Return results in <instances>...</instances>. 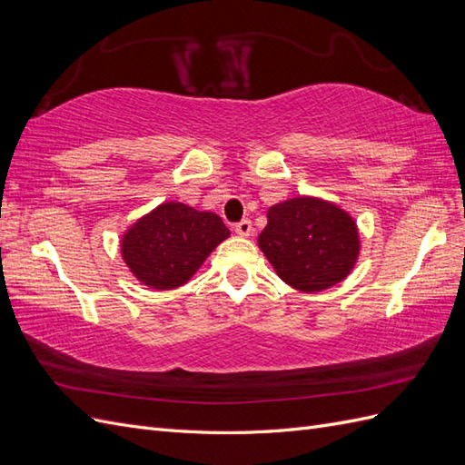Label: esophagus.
Listing matches in <instances>:
<instances>
[{
	"label": "esophagus",
	"mask_w": 465,
	"mask_h": 465,
	"mask_svg": "<svg viewBox=\"0 0 465 465\" xmlns=\"http://www.w3.org/2000/svg\"><path fill=\"white\" fill-rule=\"evenodd\" d=\"M234 231H236V234H241V236H250L252 234V221L250 219L238 221L234 224Z\"/></svg>",
	"instance_id": "obj_1"
}]
</instances>
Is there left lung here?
Returning <instances> with one entry per match:
<instances>
[{"instance_id": "left-lung-1", "label": "left lung", "mask_w": 465, "mask_h": 465, "mask_svg": "<svg viewBox=\"0 0 465 465\" xmlns=\"http://www.w3.org/2000/svg\"><path fill=\"white\" fill-rule=\"evenodd\" d=\"M258 244L277 275L304 292L340 283L359 256L355 221L340 207L316 198L273 205Z\"/></svg>"}]
</instances>
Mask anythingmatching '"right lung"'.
I'll list each match as a JSON object with an SVG mask.
<instances>
[{
  "label": "right lung",
  "mask_w": 465,
  "mask_h": 465,
  "mask_svg": "<svg viewBox=\"0 0 465 465\" xmlns=\"http://www.w3.org/2000/svg\"><path fill=\"white\" fill-rule=\"evenodd\" d=\"M231 232L221 217L184 203H163L137 221L122 241V256L134 275L153 289L184 285Z\"/></svg>",
  "instance_id": "add662e5"
}]
</instances>
